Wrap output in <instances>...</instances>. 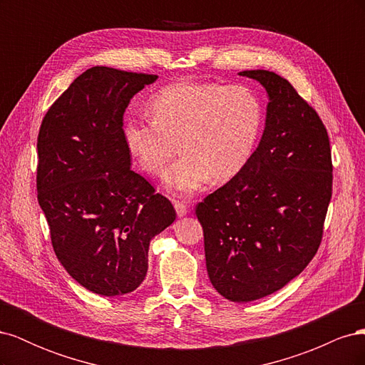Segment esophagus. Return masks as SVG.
<instances>
[{"label":"esophagus","instance_id":"obj_1","mask_svg":"<svg viewBox=\"0 0 365 365\" xmlns=\"http://www.w3.org/2000/svg\"><path fill=\"white\" fill-rule=\"evenodd\" d=\"M173 207H175L176 215H178L180 217H181V216H185L187 212H189V207H187V205H185L184 202H181V201H173Z\"/></svg>","mask_w":365,"mask_h":365}]
</instances>
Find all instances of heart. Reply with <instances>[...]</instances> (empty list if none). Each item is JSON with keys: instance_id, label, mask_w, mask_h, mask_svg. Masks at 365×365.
Returning a JSON list of instances; mask_svg holds the SVG:
<instances>
[{"instance_id": "1", "label": "heart", "mask_w": 365, "mask_h": 365, "mask_svg": "<svg viewBox=\"0 0 365 365\" xmlns=\"http://www.w3.org/2000/svg\"><path fill=\"white\" fill-rule=\"evenodd\" d=\"M149 113L152 118L125 121V143L149 175L163 172L180 143L182 157L163 176L164 189L175 196L237 176L256 152L263 126L260 97L244 83H173L150 98Z\"/></svg>"}]
</instances>
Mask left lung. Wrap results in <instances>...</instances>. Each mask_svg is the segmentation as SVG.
<instances>
[{"label":"left lung","mask_w":365,"mask_h":365,"mask_svg":"<svg viewBox=\"0 0 365 365\" xmlns=\"http://www.w3.org/2000/svg\"><path fill=\"white\" fill-rule=\"evenodd\" d=\"M269 96L247 168L196 205L207 272L230 302L259 300L297 277L323 239L334 165L326 126L284 77L242 71Z\"/></svg>","instance_id":"1"}]
</instances>
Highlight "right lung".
I'll list each match as a JSON object with an SVG mask.
<instances>
[{"mask_svg": "<svg viewBox=\"0 0 365 365\" xmlns=\"http://www.w3.org/2000/svg\"><path fill=\"white\" fill-rule=\"evenodd\" d=\"M157 74L93 67L47 111L38 134V201L62 267L83 288L137 289L153 236L176 217L168 197L130 170L123 114Z\"/></svg>", "mask_w": 365, "mask_h": 365, "instance_id": "1", "label": "right lung"}]
</instances>
